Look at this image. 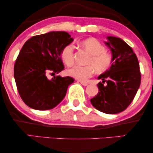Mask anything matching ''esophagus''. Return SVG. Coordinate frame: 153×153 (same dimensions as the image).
I'll list each match as a JSON object with an SVG mask.
<instances>
[{"instance_id":"34e87169","label":"esophagus","mask_w":153,"mask_h":153,"mask_svg":"<svg viewBox=\"0 0 153 153\" xmlns=\"http://www.w3.org/2000/svg\"><path fill=\"white\" fill-rule=\"evenodd\" d=\"M80 83H81V84H82L83 85H88V83L87 82H85V81H80Z\"/></svg>"}]
</instances>
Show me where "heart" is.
<instances>
[{"label": "heart", "instance_id": "heart-1", "mask_svg": "<svg viewBox=\"0 0 153 153\" xmlns=\"http://www.w3.org/2000/svg\"><path fill=\"white\" fill-rule=\"evenodd\" d=\"M81 45L90 57L87 60L88 65H74L67 70L70 76L80 81H85L93 76L95 69L97 72L102 73L109 70L114 62L112 53L106 51V47L94 37L85 39L81 42ZM74 48L71 44L62 47L60 51V58L67 65H72L74 62Z\"/></svg>", "mask_w": 153, "mask_h": 153}]
</instances>
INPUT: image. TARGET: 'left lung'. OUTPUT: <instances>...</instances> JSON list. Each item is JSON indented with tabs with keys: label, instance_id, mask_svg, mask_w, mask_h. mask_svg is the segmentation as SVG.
<instances>
[{
	"label": "left lung",
	"instance_id": "obj_1",
	"mask_svg": "<svg viewBox=\"0 0 153 153\" xmlns=\"http://www.w3.org/2000/svg\"><path fill=\"white\" fill-rule=\"evenodd\" d=\"M107 39L105 43L111 50L114 62L109 70L98 77L102 82L97 84L99 92L91 102L100 111L115 114L126 109L133 101L141 84V75L132 49L118 37L109 36Z\"/></svg>",
	"mask_w": 153,
	"mask_h": 153
}]
</instances>
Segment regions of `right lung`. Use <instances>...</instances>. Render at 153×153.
Listing matches in <instances>:
<instances>
[{"instance_id": "1", "label": "right lung", "mask_w": 153, "mask_h": 153, "mask_svg": "<svg viewBox=\"0 0 153 153\" xmlns=\"http://www.w3.org/2000/svg\"><path fill=\"white\" fill-rule=\"evenodd\" d=\"M73 41L64 31L35 35L28 39L16 58L14 76L21 98L27 106L37 110L51 109L63 100L70 76H54L64 70L60 51Z\"/></svg>"}]
</instances>
